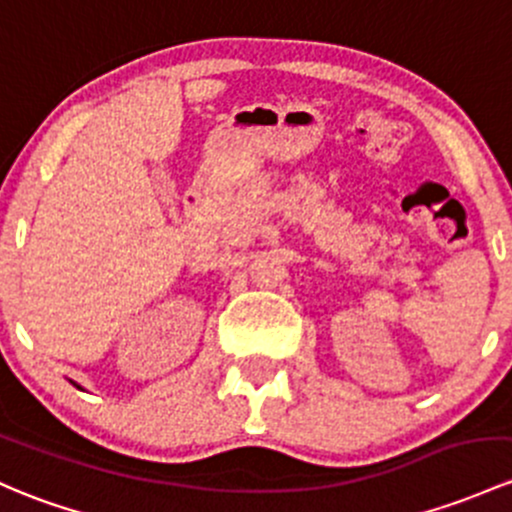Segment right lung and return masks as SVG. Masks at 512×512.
I'll use <instances>...</instances> for the list:
<instances>
[{"label":"right lung","instance_id":"obj_1","mask_svg":"<svg viewBox=\"0 0 512 512\" xmlns=\"http://www.w3.org/2000/svg\"><path fill=\"white\" fill-rule=\"evenodd\" d=\"M73 385H75V387H78V390H83V387H80V385H78V383H73Z\"/></svg>","mask_w":512,"mask_h":512}]
</instances>
